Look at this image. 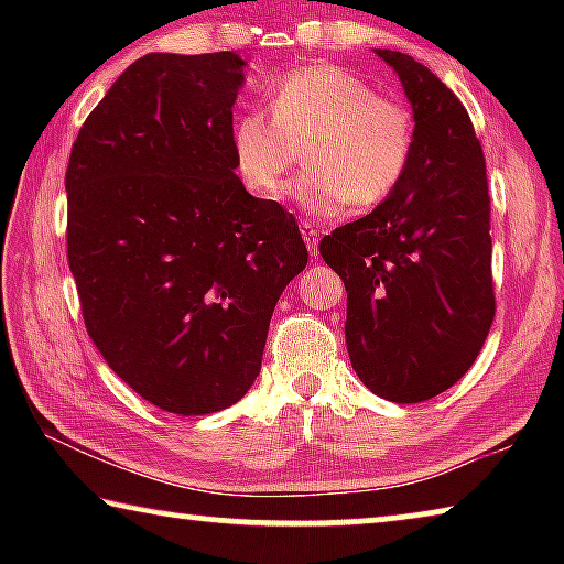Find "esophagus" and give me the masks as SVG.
I'll return each mask as SVG.
<instances>
[{
  "mask_svg": "<svg viewBox=\"0 0 564 564\" xmlns=\"http://www.w3.org/2000/svg\"><path fill=\"white\" fill-rule=\"evenodd\" d=\"M301 234H303V241H305V246H308L311 256H318V241H321L318 228H316V226H311L308 221H303V224H301Z\"/></svg>",
  "mask_w": 564,
  "mask_h": 564,
  "instance_id": "esophagus-1",
  "label": "esophagus"
}]
</instances>
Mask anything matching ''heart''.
I'll use <instances>...</instances> for the list:
<instances>
[{"label": "heart", "instance_id": "obj_1", "mask_svg": "<svg viewBox=\"0 0 564 564\" xmlns=\"http://www.w3.org/2000/svg\"><path fill=\"white\" fill-rule=\"evenodd\" d=\"M269 111L248 109L231 129L238 176L259 196L279 194L301 149L308 171L295 196L316 216H336L346 204L380 206L413 164L417 127L408 104L376 94L343 66L285 72L269 87Z\"/></svg>", "mask_w": 564, "mask_h": 564}]
</instances>
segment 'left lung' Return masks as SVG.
<instances>
[{
  "label": "left lung",
  "instance_id": "1",
  "mask_svg": "<svg viewBox=\"0 0 564 564\" xmlns=\"http://www.w3.org/2000/svg\"><path fill=\"white\" fill-rule=\"evenodd\" d=\"M376 54L413 104L415 156L388 202L321 238V256L348 293L352 370L380 398L423 403L470 370L495 318L488 174L460 99L413 56Z\"/></svg>",
  "mask_w": 564,
  "mask_h": 564
}]
</instances>
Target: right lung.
Instances as JSON below:
<instances>
[{
    "instance_id": "add662e5",
    "label": "right lung",
    "mask_w": 564,
    "mask_h": 564,
    "mask_svg": "<svg viewBox=\"0 0 564 564\" xmlns=\"http://www.w3.org/2000/svg\"><path fill=\"white\" fill-rule=\"evenodd\" d=\"M234 52L147 54L82 123L66 169V256L89 338L174 415L246 395L281 293L308 251L293 214L236 176Z\"/></svg>"
}]
</instances>
